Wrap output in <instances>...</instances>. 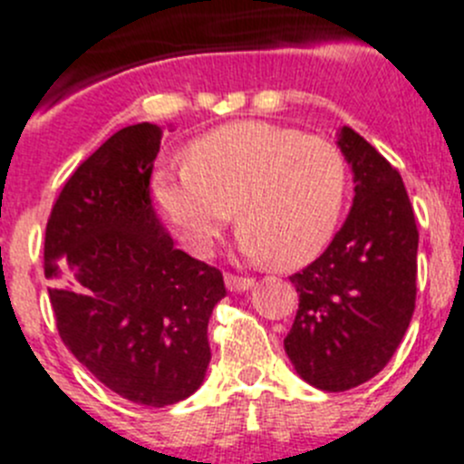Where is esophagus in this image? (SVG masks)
Returning <instances> with one entry per match:
<instances>
[{
	"mask_svg": "<svg viewBox=\"0 0 464 464\" xmlns=\"http://www.w3.org/2000/svg\"><path fill=\"white\" fill-rule=\"evenodd\" d=\"M224 281H227V288L231 293H245V291H249V288H254V279H249V276L227 275L224 276Z\"/></svg>",
	"mask_w": 464,
	"mask_h": 464,
	"instance_id": "34e87169",
	"label": "esophagus"
}]
</instances>
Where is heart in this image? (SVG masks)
Segmentation results:
<instances>
[{"instance_id":"b5f03b06","label":"heart","mask_w":464,"mask_h":464,"mask_svg":"<svg viewBox=\"0 0 464 464\" xmlns=\"http://www.w3.org/2000/svg\"><path fill=\"white\" fill-rule=\"evenodd\" d=\"M180 171L160 169L153 198L176 236L208 254L231 222L249 261L293 267L330 245L348 192V169L332 141L266 121H236L185 149Z\"/></svg>"}]
</instances>
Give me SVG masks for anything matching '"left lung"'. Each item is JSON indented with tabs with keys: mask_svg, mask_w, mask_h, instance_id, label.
I'll return each mask as SVG.
<instances>
[{
	"mask_svg": "<svg viewBox=\"0 0 464 464\" xmlns=\"http://www.w3.org/2000/svg\"><path fill=\"white\" fill-rule=\"evenodd\" d=\"M336 146L353 169V208L323 256L291 276L300 309L284 339L297 375L323 392L378 375L417 297L419 231L401 173L348 125Z\"/></svg>",
	"mask_w": 464,
	"mask_h": 464,
	"instance_id": "obj_1",
	"label": "left lung"
}]
</instances>
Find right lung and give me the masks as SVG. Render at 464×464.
Returning a JSON list of instances; mask_svg holds the SVG:
<instances>
[{
    "label": "right lung",
    "instance_id": "obj_1",
    "mask_svg": "<svg viewBox=\"0 0 464 464\" xmlns=\"http://www.w3.org/2000/svg\"><path fill=\"white\" fill-rule=\"evenodd\" d=\"M162 128L119 130L63 185L45 228L56 330L119 396L164 408L192 396L210 363L208 320L222 272L173 246L150 206Z\"/></svg>",
    "mask_w": 464,
    "mask_h": 464
}]
</instances>
